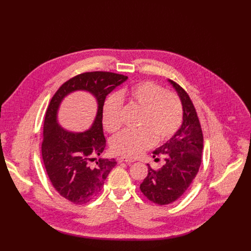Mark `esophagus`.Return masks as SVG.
Instances as JSON below:
<instances>
[{
	"label": "esophagus",
	"mask_w": 251,
	"mask_h": 251,
	"mask_svg": "<svg viewBox=\"0 0 251 251\" xmlns=\"http://www.w3.org/2000/svg\"><path fill=\"white\" fill-rule=\"evenodd\" d=\"M118 162H119V163L125 162V163H127V164H131V163H133L134 161H133L132 159L127 158V157H120V158H118Z\"/></svg>",
	"instance_id": "obj_1"
}]
</instances>
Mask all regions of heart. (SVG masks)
Instances as JSON below:
<instances>
[{"instance_id":"b5f03b06","label":"heart","mask_w":251,"mask_h":251,"mask_svg":"<svg viewBox=\"0 0 251 251\" xmlns=\"http://www.w3.org/2000/svg\"><path fill=\"white\" fill-rule=\"evenodd\" d=\"M140 109L137 120L139 129L123 131L110 143L114 154L135 158L150 148L155 140H170L181 128L184 118L182 101L175 92L154 81H142L107 98L102 108V124L109 133H116L122 126V102Z\"/></svg>"}]
</instances>
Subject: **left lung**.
I'll return each instance as SVG.
<instances>
[{"instance_id": "obj_1", "label": "left lung", "mask_w": 251, "mask_h": 251, "mask_svg": "<svg viewBox=\"0 0 251 251\" xmlns=\"http://www.w3.org/2000/svg\"><path fill=\"white\" fill-rule=\"evenodd\" d=\"M170 82L183 104V124L167 143L153 152L154 158L163 156L165 164L158 170L148 165V175L140 185L144 196L160 205L176 201L189 189L201 167L203 148L201 123L190 96L181 85L173 80Z\"/></svg>"}]
</instances>
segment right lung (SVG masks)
Returning <instances> with one entry per match:
<instances>
[{"instance_id": "obj_1", "label": "right lung", "mask_w": 251, "mask_h": 251, "mask_svg": "<svg viewBox=\"0 0 251 251\" xmlns=\"http://www.w3.org/2000/svg\"><path fill=\"white\" fill-rule=\"evenodd\" d=\"M128 77L109 71L83 73L65 81L52 96L45 117L42 156L47 174L55 191L67 201L84 204L102 190L104 181L117 162L99 159L106 147L102 128V108L106 96ZM76 90L92 93L99 103L98 115L88 131L73 133L58 126L56 114L60 102Z\"/></svg>"}]
</instances>
